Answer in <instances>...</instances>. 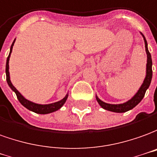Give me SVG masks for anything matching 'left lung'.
Here are the masks:
<instances>
[{
	"label": "left lung",
	"mask_w": 157,
	"mask_h": 157,
	"mask_svg": "<svg viewBox=\"0 0 157 157\" xmlns=\"http://www.w3.org/2000/svg\"><path fill=\"white\" fill-rule=\"evenodd\" d=\"M141 34V33H140ZM143 36L144 41V47H145V52L147 55V63H146V73H145V78H144L143 84H141V86L139 89V90L136 92V94H134L132 98L128 100V101L122 103V104H109L105 102L102 101L101 99H99L97 95H95L96 101L99 103V105L101 106L102 108L110 111V112H117V113H122V112H126L129 111L131 109L135 107L136 105L142 101V99L144 98V94L147 90V89L150 87V84L151 82L152 78V60L151 53L149 52L148 50V44L147 41L144 38V34H141Z\"/></svg>",
	"instance_id": "8db88e82"
}]
</instances>
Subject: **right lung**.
<instances>
[{
    "mask_svg": "<svg viewBox=\"0 0 157 157\" xmlns=\"http://www.w3.org/2000/svg\"><path fill=\"white\" fill-rule=\"evenodd\" d=\"M15 40H16V39L13 40V44L11 45L9 55L7 56V59H6V82H7L8 85H9V87L11 88V90L15 92V94H16L17 97L18 99V101H19L20 103H21L24 107H26L27 109H29L31 112H35V113H38V114H48V113H52V112H56V111L59 110V109L61 108V107L65 104L67 99L68 97V93H67V94L65 95V97L63 99H62L61 101L54 102V103H51V104H45V105H43V104H37V103H34V102L29 101L28 99H26L24 96H23L19 91L17 90L16 88L13 86V84H12L11 79H10L9 60L10 56H11V53L13 52V45H14V43H15Z\"/></svg>",
    "mask_w": 157,
    "mask_h": 157,
    "instance_id": "1",
    "label": "right lung"
}]
</instances>
